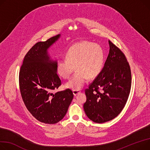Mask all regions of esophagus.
<instances>
[{
    "label": "esophagus",
    "mask_w": 150,
    "mask_h": 150,
    "mask_svg": "<svg viewBox=\"0 0 150 150\" xmlns=\"http://www.w3.org/2000/svg\"><path fill=\"white\" fill-rule=\"evenodd\" d=\"M81 92L80 91H73V93L75 96H76V95L80 93Z\"/></svg>",
    "instance_id": "obj_1"
}]
</instances>
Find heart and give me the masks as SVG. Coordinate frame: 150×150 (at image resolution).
<instances>
[{
    "instance_id": "b5f03b06",
    "label": "heart",
    "mask_w": 150,
    "mask_h": 150,
    "mask_svg": "<svg viewBox=\"0 0 150 150\" xmlns=\"http://www.w3.org/2000/svg\"><path fill=\"white\" fill-rule=\"evenodd\" d=\"M103 48L89 42L75 43L69 48L65 59L59 60L57 70L63 79H69L75 69L76 72L66 84L67 88L79 91L90 79L96 78L101 73L104 62Z\"/></svg>"
}]
</instances>
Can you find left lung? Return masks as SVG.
Here are the masks:
<instances>
[{
  "label": "left lung",
  "instance_id": "left-lung-1",
  "mask_svg": "<svg viewBox=\"0 0 150 150\" xmlns=\"http://www.w3.org/2000/svg\"><path fill=\"white\" fill-rule=\"evenodd\" d=\"M108 42L110 51L102 71L85 90L84 112L96 123L111 121L121 112L132 86L131 69L125 55Z\"/></svg>",
  "mask_w": 150,
  "mask_h": 150
}]
</instances>
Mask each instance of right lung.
<instances>
[{
    "label": "right lung",
    "instance_id": "right-lung-1",
    "mask_svg": "<svg viewBox=\"0 0 150 150\" xmlns=\"http://www.w3.org/2000/svg\"><path fill=\"white\" fill-rule=\"evenodd\" d=\"M59 34L36 43L25 55L19 72V87L25 106L40 122L54 124L66 115L74 94L67 88L53 93L62 85L57 63L48 57L47 49Z\"/></svg>",
    "mask_w": 150,
    "mask_h": 150
}]
</instances>
